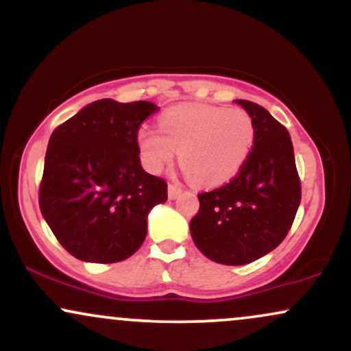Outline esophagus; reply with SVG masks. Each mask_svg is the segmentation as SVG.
Listing matches in <instances>:
<instances>
[{
  "label": "esophagus",
  "mask_w": 351,
  "mask_h": 351,
  "mask_svg": "<svg viewBox=\"0 0 351 351\" xmlns=\"http://www.w3.org/2000/svg\"><path fill=\"white\" fill-rule=\"evenodd\" d=\"M180 195H181V188L178 186V184H176V183H170V184H168V196H170L171 199L178 198Z\"/></svg>",
  "instance_id": "34e87169"
}]
</instances>
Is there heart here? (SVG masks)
Instances as JSON below:
<instances>
[{
    "label": "heart",
    "instance_id": "b5f03b06",
    "mask_svg": "<svg viewBox=\"0 0 351 351\" xmlns=\"http://www.w3.org/2000/svg\"><path fill=\"white\" fill-rule=\"evenodd\" d=\"M160 130L142 127L140 155L150 171H162L180 152V163L199 186H219L234 178L256 140L252 117L244 108L178 104L158 119Z\"/></svg>",
    "mask_w": 351,
    "mask_h": 351
}]
</instances>
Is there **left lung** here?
<instances>
[{"mask_svg": "<svg viewBox=\"0 0 351 351\" xmlns=\"http://www.w3.org/2000/svg\"><path fill=\"white\" fill-rule=\"evenodd\" d=\"M252 117L256 140L232 180L199 193L189 231L208 259L243 265L276 249L291 231L302 188L287 128L249 100H236Z\"/></svg>", "mask_w": 351, "mask_h": 351, "instance_id": "1", "label": "left lung"}]
</instances>
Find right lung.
I'll return each mask as SVG.
<instances>
[{"label": "right lung", "instance_id": "1", "mask_svg": "<svg viewBox=\"0 0 351 351\" xmlns=\"http://www.w3.org/2000/svg\"><path fill=\"white\" fill-rule=\"evenodd\" d=\"M152 102L102 99L52 132L39 208L67 252L86 263L128 259L143 244L150 209L168 198L167 181L140 165L138 130Z\"/></svg>", "mask_w": 351, "mask_h": 351}]
</instances>
